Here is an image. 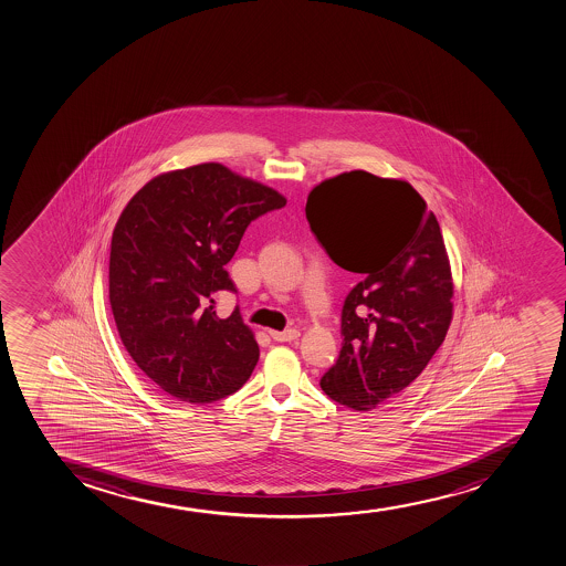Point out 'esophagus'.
Returning <instances> with one entry per match:
<instances>
[{"label": "esophagus", "mask_w": 566, "mask_h": 566, "mask_svg": "<svg viewBox=\"0 0 566 566\" xmlns=\"http://www.w3.org/2000/svg\"><path fill=\"white\" fill-rule=\"evenodd\" d=\"M269 335H271V338L276 342H293L297 340L298 331L297 328H287V331H282V333H279V331H271Z\"/></svg>", "instance_id": "1"}]
</instances>
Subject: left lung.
Masks as SVG:
<instances>
[{
  "mask_svg": "<svg viewBox=\"0 0 566 566\" xmlns=\"http://www.w3.org/2000/svg\"><path fill=\"white\" fill-rule=\"evenodd\" d=\"M306 219L328 258L360 274L342 306L340 355L319 385L336 403L368 411L413 384L449 331L441 228L409 182L363 170L317 185Z\"/></svg>",
  "mask_w": 566,
  "mask_h": 566,
  "instance_id": "8db88e82",
  "label": "left lung"
}]
</instances>
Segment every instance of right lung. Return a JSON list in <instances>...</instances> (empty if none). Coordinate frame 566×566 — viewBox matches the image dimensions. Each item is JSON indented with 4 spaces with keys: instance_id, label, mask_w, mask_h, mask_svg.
Segmentation results:
<instances>
[{
    "instance_id": "add662e5",
    "label": "right lung",
    "mask_w": 566,
    "mask_h": 566,
    "mask_svg": "<svg viewBox=\"0 0 566 566\" xmlns=\"http://www.w3.org/2000/svg\"><path fill=\"white\" fill-rule=\"evenodd\" d=\"M286 198L217 163L155 177L123 209L109 249V304L123 346L158 389L211 403L241 389L260 347L239 306L217 316L226 271L252 220Z\"/></svg>"
}]
</instances>
